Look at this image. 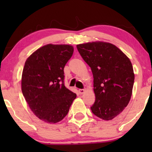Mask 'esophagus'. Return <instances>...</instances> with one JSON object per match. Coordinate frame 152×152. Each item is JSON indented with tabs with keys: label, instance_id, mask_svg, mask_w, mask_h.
Wrapping results in <instances>:
<instances>
[{
	"label": "esophagus",
	"instance_id": "esophagus-1",
	"mask_svg": "<svg viewBox=\"0 0 152 152\" xmlns=\"http://www.w3.org/2000/svg\"><path fill=\"white\" fill-rule=\"evenodd\" d=\"M85 91H86V89H79V93H80V95L83 94Z\"/></svg>",
	"mask_w": 152,
	"mask_h": 152
}]
</instances>
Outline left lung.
<instances>
[{
    "label": "left lung",
    "mask_w": 152,
    "mask_h": 152,
    "mask_svg": "<svg viewBox=\"0 0 152 152\" xmlns=\"http://www.w3.org/2000/svg\"><path fill=\"white\" fill-rule=\"evenodd\" d=\"M77 48L93 73L95 101L91 111L102 120L113 119L132 97L135 78L132 62L121 50L108 42L81 43Z\"/></svg>",
    "instance_id": "8db88e82"
}]
</instances>
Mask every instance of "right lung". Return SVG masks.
<instances>
[{"label": "right lung", "mask_w": 152, "mask_h": 152, "mask_svg": "<svg viewBox=\"0 0 152 152\" xmlns=\"http://www.w3.org/2000/svg\"><path fill=\"white\" fill-rule=\"evenodd\" d=\"M68 44H47L25 62L21 77L23 95L33 113L55 124L65 118L77 95L64 84V66L73 54Z\"/></svg>", "instance_id": "right-lung-1"}]
</instances>
